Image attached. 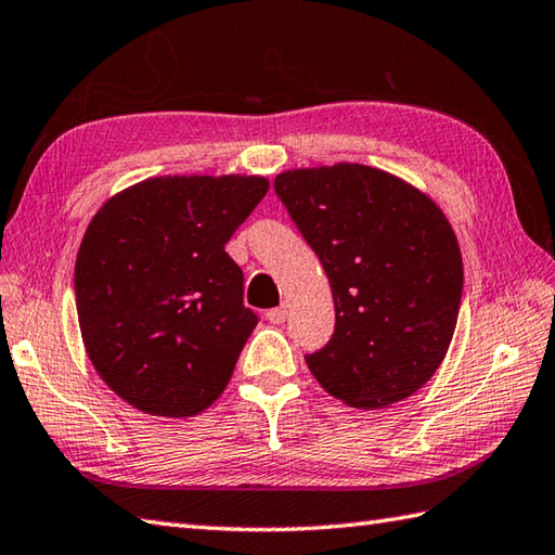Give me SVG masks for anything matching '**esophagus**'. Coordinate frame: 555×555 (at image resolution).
<instances>
[{
	"label": "esophagus",
	"instance_id": "obj_1",
	"mask_svg": "<svg viewBox=\"0 0 555 555\" xmlns=\"http://www.w3.org/2000/svg\"><path fill=\"white\" fill-rule=\"evenodd\" d=\"M286 317H288V308H286V305H281V308H274V310H267V320H269L271 324H284Z\"/></svg>",
	"mask_w": 555,
	"mask_h": 555
}]
</instances>
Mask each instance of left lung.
I'll return each instance as SVG.
<instances>
[{
    "label": "left lung",
    "instance_id": "8db88e82",
    "mask_svg": "<svg viewBox=\"0 0 555 555\" xmlns=\"http://www.w3.org/2000/svg\"><path fill=\"white\" fill-rule=\"evenodd\" d=\"M276 195L320 257L336 328L308 367L358 410L410 398L443 362L463 296L451 221L420 188L340 162L276 176Z\"/></svg>",
    "mask_w": 555,
    "mask_h": 555
}]
</instances>
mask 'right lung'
<instances>
[{"instance_id": "1", "label": "right lung", "mask_w": 555, "mask_h": 555, "mask_svg": "<svg viewBox=\"0 0 555 555\" xmlns=\"http://www.w3.org/2000/svg\"><path fill=\"white\" fill-rule=\"evenodd\" d=\"M267 191L264 176H155L88 223L76 257L80 336L128 405L193 417L223 393L257 326L223 245Z\"/></svg>"}]
</instances>
